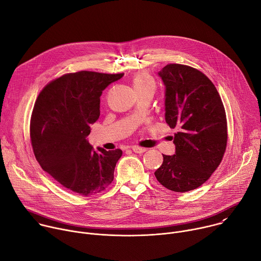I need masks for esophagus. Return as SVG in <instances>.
Returning <instances> with one entry per match:
<instances>
[{"label": "esophagus", "instance_id": "1", "mask_svg": "<svg viewBox=\"0 0 261 261\" xmlns=\"http://www.w3.org/2000/svg\"><path fill=\"white\" fill-rule=\"evenodd\" d=\"M131 148H132V151L134 153H136V154H142V153H144L146 151V148L140 147V146H137V145H133Z\"/></svg>", "mask_w": 261, "mask_h": 261}]
</instances>
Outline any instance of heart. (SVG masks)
<instances>
[{
  "label": "heart",
  "mask_w": 261,
  "mask_h": 261,
  "mask_svg": "<svg viewBox=\"0 0 261 261\" xmlns=\"http://www.w3.org/2000/svg\"><path fill=\"white\" fill-rule=\"evenodd\" d=\"M132 85L135 92L152 89L155 90V81L147 72H139L132 80Z\"/></svg>",
  "instance_id": "1"
}]
</instances>
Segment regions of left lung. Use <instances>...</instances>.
<instances>
[{
	"instance_id": "1",
	"label": "left lung",
	"mask_w": 261,
	"mask_h": 261,
	"mask_svg": "<svg viewBox=\"0 0 261 261\" xmlns=\"http://www.w3.org/2000/svg\"><path fill=\"white\" fill-rule=\"evenodd\" d=\"M159 76L165 86V121L174 134L175 154L163 155L158 181L174 192L194 190L222 161L227 144L224 106L214 84L199 70L168 64Z\"/></svg>"
}]
</instances>
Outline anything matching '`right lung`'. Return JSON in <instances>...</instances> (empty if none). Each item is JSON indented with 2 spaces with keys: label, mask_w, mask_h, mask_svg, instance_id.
Returning a JSON list of instances; mask_svg holds the SVG:
<instances>
[{
  "label": "right lung",
  "mask_w": 261,
  "mask_h": 261,
  "mask_svg": "<svg viewBox=\"0 0 261 261\" xmlns=\"http://www.w3.org/2000/svg\"><path fill=\"white\" fill-rule=\"evenodd\" d=\"M124 73H69L48 84L37 98L31 140L37 161L64 188L84 196L104 191L114 180L123 152L95 151L87 137L100 116V96Z\"/></svg>",
  "instance_id": "obj_1"
}]
</instances>
